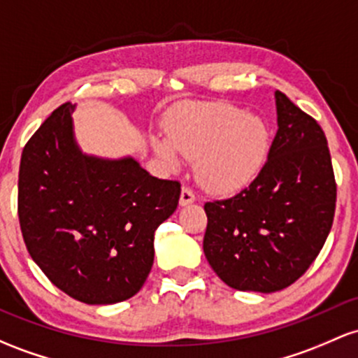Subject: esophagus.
I'll return each instance as SVG.
<instances>
[{
	"instance_id": "esophagus-1",
	"label": "esophagus",
	"mask_w": 358,
	"mask_h": 358,
	"mask_svg": "<svg viewBox=\"0 0 358 358\" xmlns=\"http://www.w3.org/2000/svg\"><path fill=\"white\" fill-rule=\"evenodd\" d=\"M195 202V194L188 187L182 188V194H180V206H190Z\"/></svg>"
}]
</instances>
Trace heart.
<instances>
[{"label": "heart", "mask_w": 358, "mask_h": 358, "mask_svg": "<svg viewBox=\"0 0 358 358\" xmlns=\"http://www.w3.org/2000/svg\"><path fill=\"white\" fill-rule=\"evenodd\" d=\"M164 132L151 137L156 155L170 166L180 163V155L195 158L200 183L215 194L248 187L268 159V125L236 105L183 107L171 113Z\"/></svg>", "instance_id": "1"}]
</instances>
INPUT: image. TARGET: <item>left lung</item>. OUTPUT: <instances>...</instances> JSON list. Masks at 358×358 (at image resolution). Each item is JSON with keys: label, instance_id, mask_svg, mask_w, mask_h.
I'll list each match as a JSON object with an SVG mask.
<instances>
[{"label": "left lung", "instance_id": "8db88e82", "mask_svg": "<svg viewBox=\"0 0 358 358\" xmlns=\"http://www.w3.org/2000/svg\"><path fill=\"white\" fill-rule=\"evenodd\" d=\"M277 134L260 175L231 199L206 202L203 253L236 290L277 292L311 266L333 226L336 183L323 129L275 92Z\"/></svg>", "mask_w": 358, "mask_h": 358}]
</instances>
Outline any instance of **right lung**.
Returning <instances> with one entry per match:
<instances>
[{
  "instance_id": "1",
  "label": "right lung",
  "mask_w": 358,
  "mask_h": 358,
  "mask_svg": "<svg viewBox=\"0 0 358 358\" xmlns=\"http://www.w3.org/2000/svg\"><path fill=\"white\" fill-rule=\"evenodd\" d=\"M74 105L47 117L22 152L18 219L23 241L50 282L85 304H115L139 292L155 262V231L176 210L178 182L134 158L81 152Z\"/></svg>"
}]
</instances>
